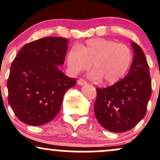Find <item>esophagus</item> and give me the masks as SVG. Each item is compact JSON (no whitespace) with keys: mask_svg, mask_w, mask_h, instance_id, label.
I'll use <instances>...</instances> for the list:
<instances>
[{"mask_svg":"<svg viewBox=\"0 0 160 160\" xmlns=\"http://www.w3.org/2000/svg\"><path fill=\"white\" fill-rule=\"evenodd\" d=\"M78 83L79 84V85L80 86H82V85H86V84H87V82L84 79H79V80H78Z\"/></svg>","mask_w":160,"mask_h":160,"instance_id":"34e87169","label":"esophagus"}]
</instances>
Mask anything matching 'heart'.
<instances>
[{
	"label": "heart",
	"instance_id": "1",
	"mask_svg": "<svg viewBox=\"0 0 160 160\" xmlns=\"http://www.w3.org/2000/svg\"><path fill=\"white\" fill-rule=\"evenodd\" d=\"M68 68L72 75L89 69L92 62V76L103 79L106 84H114L128 73L132 53L126 45L103 38L88 40L72 47L66 56Z\"/></svg>",
	"mask_w": 160,
	"mask_h": 160
}]
</instances>
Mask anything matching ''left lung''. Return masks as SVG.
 <instances>
[{
	"instance_id": "left-lung-1",
	"label": "left lung",
	"mask_w": 160,
	"mask_h": 160,
	"mask_svg": "<svg viewBox=\"0 0 160 160\" xmlns=\"http://www.w3.org/2000/svg\"><path fill=\"white\" fill-rule=\"evenodd\" d=\"M133 61L127 76L107 88H97L95 117L108 131H128L144 118L151 95L150 70L142 49L132 42Z\"/></svg>"
}]
</instances>
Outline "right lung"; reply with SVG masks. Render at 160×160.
Segmentation results:
<instances>
[{
    "label": "right lung",
    "instance_id": "add662e5",
    "mask_svg": "<svg viewBox=\"0 0 160 160\" xmlns=\"http://www.w3.org/2000/svg\"><path fill=\"white\" fill-rule=\"evenodd\" d=\"M68 40L47 37L27 43L10 67L8 102L17 118L31 126L52 120L61 109L65 92L76 79L58 69L65 62Z\"/></svg>",
    "mask_w": 160,
    "mask_h": 160
}]
</instances>
